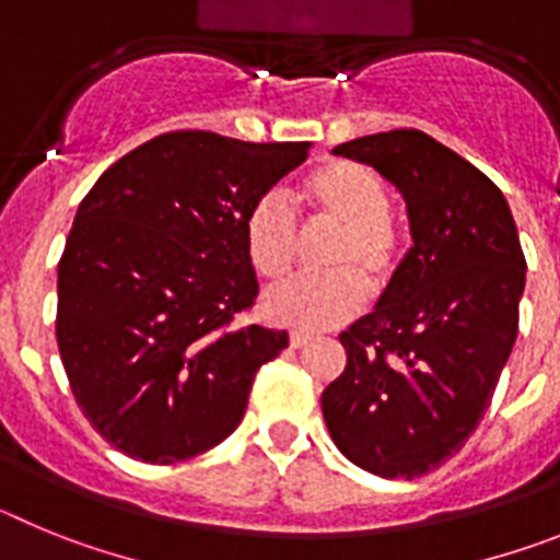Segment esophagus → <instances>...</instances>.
I'll return each mask as SVG.
<instances>
[{
	"label": "esophagus",
	"instance_id": "esophagus-1",
	"mask_svg": "<svg viewBox=\"0 0 560 560\" xmlns=\"http://www.w3.org/2000/svg\"><path fill=\"white\" fill-rule=\"evenodd\" d=\"M289 341H291V348L300 350V348H305V345H308L311 336H308V334H296V330H294V334L289 336Z\"/></svg>",
	"mask_w": 560,
	"mask_h": 560
}]
</instances>
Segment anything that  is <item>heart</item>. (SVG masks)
<instances>
[{
    "instance_id": "heart-1",
    "label": "heart",
    "mask_w": 560,
    "mask_h": 560,
    "mask_svg": "<svg viewBox=\"0 0 560 560\" xmlns=\"http://www.w3.org/2000/svg\"><path fill=\"white\" fill-rule=\"evenodd\" d=\"M300 199L311 207L316 226H334L323 266L334 275L294 277L264 294L266 319L296 330H328L355 314L373 291H384L398 271V232L393 199L378 173L359 162L334 160L314 167L300 185ZM244 244L252 269L277 280L294 266L303 244L296 215L283 196L266 192L249 207Z\"/></svg>"
}]
</instances>
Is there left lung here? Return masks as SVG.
I'll list each match as a JSON object with an SVG mask.
<instances>
[{
	"label": "left lung",
	"instance_id": "obj_1",
	"mask_svg": "<svg viewBox=\"0 0 560 560\" xmlns=\"http://www.w3.org/2000/svg\"><path fill=\"white\" fill-rule=\"evenodd\" d=\"M407 201L412 246L368 316L339 341L348 364L323 393L330 440L384 479L434 471L491 404L518 334L524 264L502 190L415 128L341 142Z\"/></svg>",
	"mask_w": 560,
	"mask_h": 560
}]
</instances>
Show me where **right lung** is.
I'll list each match as a JSON object with an SVG mask.
<instances>
[{"mask_svg": "<svg viewBox=\"0 0 560 560\" xmlns=\"http://www.w3.org/2000/svg\"><path fill=\"white\" fill-rule=\"evenodd\" d=\"M308 151L173 131L86 192L58 264L56 336L78 407L114 448L167 465L237 429L255 373L289 345L235 325L257 294L246 212Z\"/></svg>", "mask_w": 560, "mask_h": 560, "instance_id": "add662e5", "label": "right lung"}]
</instances>
